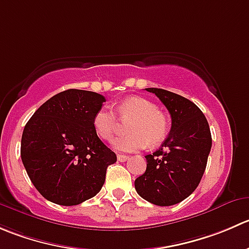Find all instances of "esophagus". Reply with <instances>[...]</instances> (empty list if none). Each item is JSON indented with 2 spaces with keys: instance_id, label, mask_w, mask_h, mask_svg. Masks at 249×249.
<instances>
[{
  "instance_id": "obj_1",
  "label": "esophagus",
  "mask_w": 249,
  "mask_h": 249,
  "mask_svg": "<svg viewBox=\"0 0 249 249\" xmlns=\"http://www.w3.org/2000/svg\"><path fill=\"white\" fill-rule=\"evenodd\" d=\"M117 158L119 161H125L127 159V156H125V154H118Z\"/></svg>"
}]
</instances>
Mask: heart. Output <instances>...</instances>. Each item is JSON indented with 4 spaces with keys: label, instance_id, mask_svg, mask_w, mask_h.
<instances>
[{
    "label": "heart",
    "instance_id": "b5f03b06",
    "mask_svg": "<svg viewBox=\"0 0 249 249\" xmlns=\"http://www.w3.org/2000/svg\"><path fill=\"white\" fill-rule=\"evenodd\" d=\"M118 114L124 122L131 120L126 136L115 137L112 147L120 152H134L148 146H157L165 140L169 122L158 107L143 97H129L118 106ZM117 114L109 107H102L95 113L93 130L102 140H110L117 130Z\"/></svg>",
    "mask_w": 249,
    "mask_h": 249
}]
</instances>
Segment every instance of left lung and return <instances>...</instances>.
I'll return each mask as SVG.
<instances>
[{
    "mask_svg": "<svg viewBox=\"0 0 249 249\" xmlns=\"http://www.w3.org/2000/svg\"><path fill=\"white\" fill-rule=\"evenodd\" d=\"M161 101L171 117V129L160 148L147 154V168L135 180L137 194L160 207L180 203L197 189L212 148L209 124L202 110L187 98L146 89Z\"/></svg>",
    "mask_w": 249,
    "mask_h": 249,
    "instance_id": "1",
    "label": "left lung"
}]
</instances>
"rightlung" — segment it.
I'll use <instances>...</instances> for the list:
<instances>
[{"label":"right lung","mask_w":249,"mask_h":249,"mask_svg":"<svg viewBox=\"0 0 249 249\" xmlns=\"http://www.w3.org/2000/svg\"><path fill=\"white\" fill-rule=\"evenodd\" d=\"M106 102L92 91H63L46 101L29 119L20 156L31 182L47 201L76 206L102 189L117 156L93 130V115Z\"/></svg>","instance_id":"add662e5"}]
</instances>
